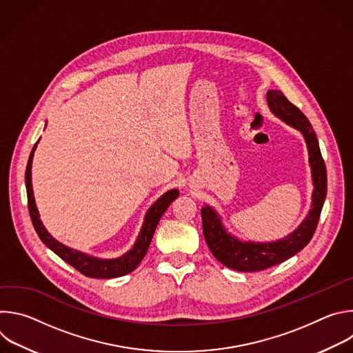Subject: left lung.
Instances as JSON below:
<instances>
[{
  "label": "left lung",
  "mask_w": 353,
  "mask_h": 353,
  "mask_svg": "<svg viewBox=\"0 0 353 353\" xmlns=\"http://www.w3.org/2000/svg\"><path fill=\"white\" fill-rule=\"evenodd\" d=\"M267 102L271 113L275 117L297 130L305 138L313 183L312 207L306 218L292 233L274 241L240 240L228 232L222 222V216L216 212V210L208 204L201 208L204 237L211 253L221 264L240 272L267 270L286 261L297 254L301 248H305L316 232L327 196L325 163L321 157L317 135L310 121L294 105L289 102L281 90L270 89L267 92Z\"/></svg>",
  "instance_id": "8db88e82"
}]
</instances>
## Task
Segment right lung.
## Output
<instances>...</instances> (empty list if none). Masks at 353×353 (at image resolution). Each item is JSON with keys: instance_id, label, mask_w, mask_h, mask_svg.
Listing matches in <instances>:
<instances>
[{"instance_id": "1", "label": "right lung", "mask_w": 353, "mask_h": 353, "mask_svg": "<svg viewBox=\"0 0 353 353\" xmlns=\"http://www.w3.org/2000/svg\"><path fill=\"white\" fill-rule=\"evenodd\" d=\"M39 141L34 143L28 166H26V173H25V184H26V192H28V207H29V214L32 223L34 226L36 233L39 234L40 240L50 248L52 251L63 259L65 263L72 265L75 270H78L81 274L89 278H97V279H110V278H119L123 275H127L132 272L138 264L142 261L145 257L146 251L149 248L150 241H152L155 229L165 214V211L169 208V205L173 203V201L179 196V190L172 188L166 191L163 195H161L155 203L149 207V210L145 214L143 223L141 226V230L138 233V237L134 243V245L124 253L123 256L117 259H100L90 256L88 253H83V251L71 248L59 240H56L52 234L47 232L44 228L37 207H36V201L33 195V188H32V162H33V155L37 146Z\"/></svg>"}]
</instances>
